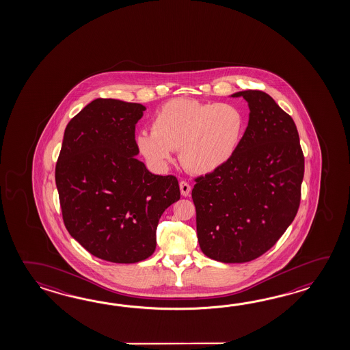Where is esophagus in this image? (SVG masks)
Wrapping results in <instances>:
<instances>
[{
    "label": "esophagus",
    "mask_w": 350,
    "mask_h": 350,
    "mask_svg": "<svg viewBox=\"0 0 350 350\" xmlns=\"http://www.w3.org/2000/svg\"><path fill=\"white\" fill-rule=\"evenodd\" d=\"M178 186H180V191H181L183 196H189V195H190L191 186L189 185L186 181H180Z\"/></svg>",
    "instance_id": "1"
}]
</instances>
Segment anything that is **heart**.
Instances as JSON below:
<instances>
[{"label": "heart", "mask_w": 350, "mask_h": 350, "mask_svg": "<svg viewBox=\"0 0 350 350\" xmlns=\"http://www.w3.org/2000/svg\"><path fill=\"white\" fill-rule=\"evenodd\" d=\"M152 133L142 131L137 148L150 164L163 167L180 150V161L193 174H210L230 160L245 130L238 106L174 98L155 113Z\"/></svg>", "instance_id": "obj_1"}]
</instances>
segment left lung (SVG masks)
Wrapping results in <instances>:
<instances>
[{"label":"left lung","instance_id":"8db88e82","mask_svg":"<svg viewBox=\"0 0 350 350\" xmlns=\"http://www.w3.org/2000/svg\"><path fill=\"white\" fill-rule=\"evenodd\" d=\"M249 122L226 164L195 178L193 204L201 252L221 262H246L275 245L297 215L304 155L295 122L273 97L239 91Z\"/></svg>","mask_w":350,"mask_h":350}]
</instances>
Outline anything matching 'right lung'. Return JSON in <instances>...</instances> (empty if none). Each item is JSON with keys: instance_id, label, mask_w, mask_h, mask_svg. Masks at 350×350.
<instances>
[{"instance_id": "1", "label": "right lung", "mask_w": 350, "mask_h": 350, "mask_svg": "<svg viewBox=\"0 0 350 350\" xmlns=\"http://www.w3.org/2000/svg\"><path fill=\"white\" fill-rule=\"evenodd\" d=\"M146 107L96 98L67 124L55 170L70 235L103 260L133 264L157 247L159 219L180 199L178 178L136 157L135 125Z\"/></svg>"}]
</instances>
